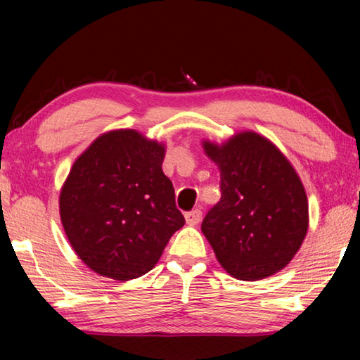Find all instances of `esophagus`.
Returning a JSON list of instances; mask_svg holds the SVG:
<instances>
[{
  "mask_svg": "<svg viewBox=\"0 0 360 360\" xmlns=\"http://www.w3.org/2000/svg\"><path fill=\"white\" fill-rule=\"evenodd\" d=\"M200 221H202V211L200 210H193V211L186 212L187 225H198Z\"/></svg>",
  "mask_w": 360,
  "mask_h": 360,
  "instance_id": "34e87169",
  "label": "esophagus"
}]
</instances>
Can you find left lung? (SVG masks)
I'll return each instance as SVG.
<instances>
[{"label": "left lung", "instance_id": "1", "mask_svg": "<svg viewBox=\"0 0 360 360\" xmlns=\"http://www.w3.org/2000/svg\"><path fill=\"white\" fill-rule=\"evenodd\" d=\"M221 172L219 203L202 231L225 271L243 281L275 275L308 231V198L294 167L270 139L240 131L222 144L205 139Z\"/></svg>", "mask_w": 360, "mask_h": 360}]
</instances>
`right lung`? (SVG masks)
<instances>
[{"label": "right lung", "mask_w": 360, "mask_h": 360, "mask_svg": "<svg viewBox=\"0 0 360 360\" xmlns=\"http://www.w3.org/2000/svg\"><path fill=\"white\" fill-rule=\"evenodd\" d=\"M165 150L120 129L103 133L72 163L60 219L77 257L100 276L124 283L146 275L186 224L162 169Z\"/></svg>", "instance_id": "add662e5"}]
</instances>
